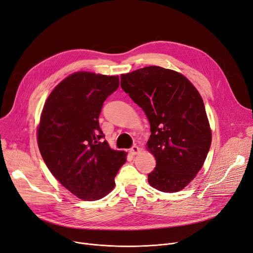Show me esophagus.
I'll return each instance as SVG.
<instances>
[{
    "label": "esophagus",
    "mask_w": 253,
    "mask_h": 253,
    "mask_svg": "<svg viewBox=\"0 0 253 253\" xmlns=\"http://www.w3.org/2000/svg\"><path fill=\"white\" fill-rule=\"evenodd\" d=\"M139 152H140V147H138L137 145L131 146L130 149H129V153H130L131 155H136V154H138Z\"/></svg>",
    "instance_id": "34e87169"
}]
</instances>
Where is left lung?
I'll return each instance as SVG.
<instances>
[{
  "label": "left lung",
  "mask_w": 253,
  "mask_h": 253,
  "mask_svg": "<svg viewBox=\"0 0 253 253\" xmlns=\"http://www.w3.org/2000/svg\"><path fill=\"white\" fill-rule=\"evenodd\" d=\"M122 88L146 114L147 149L156 166L148 182L164 192L183 189L205 162L211 129L197 88L178 72L158 66L120 76Z\"/></svg>",
  "instance_id": "1"
}]
</instances>
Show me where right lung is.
Masks as SVG:
<instances>
[{
    "label": "right lung",
    "instance_id": "obj_1",
    "mask_svg": "<svg viewBox=\"0 0 253 253\" xmlns=\"http://www.w3.org/2000/svg\"><path fill=\"white\" fill-rule=\"evenodd\" d=\"M119 86L118 76L76 72L47 98L38 127V146L51 174L85 201L102 199L114 187L126 152L102 139L99 116Z\"/></svg>",
    "mask_w": 253,
    "mask_h": 253
}]
</instances>
